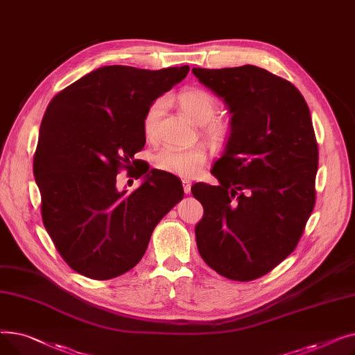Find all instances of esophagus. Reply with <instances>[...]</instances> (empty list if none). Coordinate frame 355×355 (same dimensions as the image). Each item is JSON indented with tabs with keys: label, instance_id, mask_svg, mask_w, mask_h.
I'll list each match as a JSON object with an SVG mask.
<instances>
[{
	"label": "esophagus",
	"instance_id": "obj_1",
	"mask_svg": "<svg viewBox=\"0 0 355 355\" xmlns=\"http://www.w3.org/2000/svg\"><path fill=\"white\" fill-rule=\"evenodd\" d=\"M182 187H184V193L190 194L191 191V181L190 180H182Z\"/></svg>",
	"mask_w": 355,
	"mask_h": 355
}]
</instances>
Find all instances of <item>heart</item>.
<instances>
[{"mask_svg": "<svg viewBox=\"0 0 355 355\" xmlns=\"http://www.w3.org/2000/svg\"><path fill=\"white\" fill-rule=\"evenodd\" d=\"M177 103L193 122L202 126V134L211 142L216 145L227 144L232 135V125L225 119L214 118L217 112V101L210 92L200 87L184 89L177 95ZM162 107L164 102L158 99L146 109L142 122L146 137L154 135ZM206 161V151L198 146L187 149L166 146L154 157V164L158 170L180 177L196 175Z\"/></svg>", "mask_w": 355, "mask_h": 355, "instance_id": "heart-1", "label": "heart"}]
</instances>
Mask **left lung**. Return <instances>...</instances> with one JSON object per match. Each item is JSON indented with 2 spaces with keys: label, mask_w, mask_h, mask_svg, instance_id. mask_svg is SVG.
Returning a JSON list of instances; mask_svg holds the SVG:
<instances>
[{
  "label": "left lung",
  "mask_w": 355,
  "mask_h": 355,
  "mask_svg": "<svg viewBox=\"0 0 355 355\" xmlns=\"http://www.w3.org/2000/svg\"><path fill=\"white\" fill-rule=\"evenodd\" d=\"M193 73L232 114L226 151L211 170L220 184L191 187L204 209L197 248L218 275L249 282L295 250L315 207L309 107L291 82L252 64Z\"/></svg>",
  "instance_id": "left-lung-1"
}]
</instances>
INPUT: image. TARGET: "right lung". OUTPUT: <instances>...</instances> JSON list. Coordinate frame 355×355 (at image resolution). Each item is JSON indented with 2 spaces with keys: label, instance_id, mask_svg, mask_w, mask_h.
Returning <instances> with one entry per match:
<instances>
[{
  "label": "right lung",
  "instance_id": "1",
  "mask_svg": "<svg viewBox=\"0 0 355 355\" xmlns=\"http://www.w3.org/2000/svg\"><path fill=\"white\" fill-rule=\"evenodd\" d=\"M189 70L103 66L49 103L33 170L44 227L78 273L106 281L132 269L159 220L184 197L175 175L149 165L139 168L137 178L145 180L132 193L118 190L116 175L145 145L149 105Z\"/></svg>",
  "mask_w": 355,
  "mask_h": 355
}]
</instances>
